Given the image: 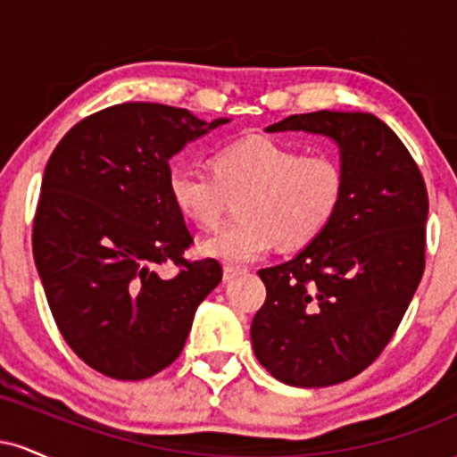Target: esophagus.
Masks as SVG:
<instances>
[{
  "label": "esophagus",
  "instance_id": "34e87169",
  "mask_svg": "<svg viewBox=\"0 0 457 457\" xmlns=\"http://www.w3.org/2000/svg\"><path fill=\"white\" fill-rule=\"evenodd\" d=\"M243 269H236V266H225L223 269V281H232L234 277H238V275H243Z\"/></svg>",
  "mask_w": 457,
  "mask_h": 457
}]
</instances>
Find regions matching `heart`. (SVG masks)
<instances>
[{
	"label": "heart",
	"mask_w": 457,
	"mask_h": 457,
	"mask_svg": "<svg viewBox=\"0 0 457 457\" xmlns=\"http://www.w3.org/2000/svg\"><path fill=\"white\" fill-rule=\"evenodd\" d=\"M167 188L185 217L204 228L223 219L238 199L240 223L208 236L202 251L223 264L243 266L264 258L279 243L298 249L330 223L344 191L342 167L327 154H305L270 137H245L223 145L212 174L178 162Z\"/></svg>",
	"instance_id": "obj_1"
}]
</instances>
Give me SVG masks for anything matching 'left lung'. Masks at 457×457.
<instances>
[{"label": "left lung", "instance_id": "obj_1", "mask_svg": "<svg viewBox=\"0 0 457 457\" xmlns=\"http://www.w3.org/2000/svg\"><path fill=\"white\" fill-rule=\"evenodd\" d=\"M330 137L344 191L330 223L296 258L258 270L266 301L251 322L258 361L292 386H330L378 359L426 269L428 191L417 162L371 113L290 115L266 133Z\"/></svg>", "mask_w": 457, "mask_h": 457}]
</instances>
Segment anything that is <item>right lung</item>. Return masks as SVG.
Here are the masks:
<instances>
[{
  "mask_svg": "<svg viewBox=\"0 0 457 457\" xmlns=\"http://www.w3.org/2000/svg\"><path fill=\"white\" fill-rule=\"evenodd\" d=\"M225 122L159 103L113 104L75 124L46 162L36 269L62 337L109 378L144 380L174 363L221 281L217 260L182 258L193 236L167 174L188 141ZM165 261L181 266L171 280L155 272Z\"/></svg>",
  "mask_w": 457,
  "mask_h": 457,
  "instance_id": "1",
  "label": "right lung"
}]
</instances>
